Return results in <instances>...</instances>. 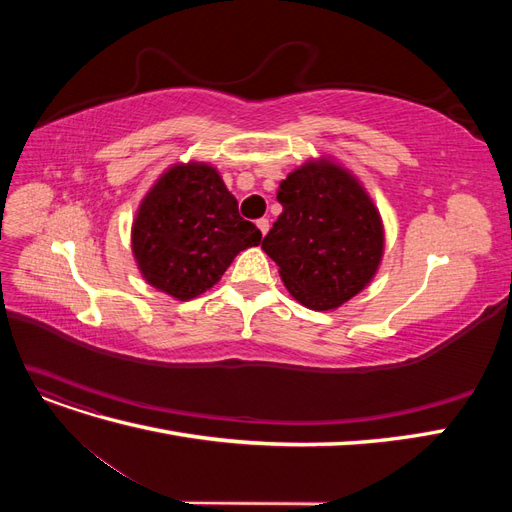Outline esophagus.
I'll list each match as a JSON object with an SVG mask.
<instances>
[{"label": "esophagus", "instance_id": "1", "mask_svg": "<svg viewBox=\"0 0 512 512\" xmlns=\"http://www.w3.org/2000/svg\"><path fill=\"white\" fill-rule=\"evenodd\" d=\"M256 226H258V230L262 232V235H267V232H269V220H267V218H260V220L256 222Z\"/></svg>", "mask_w": 512, "mask_h": 512}]
</instances>
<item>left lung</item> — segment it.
<instances>
[{
  "label": "left lung",
  "instance_id": "obj_1",
  "mask_svg": "<svg viewBox=\"0 0 512 512\" xmlns=\"http://www.w3.org/2000/svg\"><path fill=\"white\" fill-rule=\"evenodd\" d=\"M284 211L262 239L288 292L327 312L376 275L384 254L382 218L352 173L320 158L299 166L277 190Z\"/></svg>",
  "mask_w": 512,
  "mask_h": 512
}]
</instances>
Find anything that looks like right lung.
<instances>
[{
  "mask_svg": "<svg viewBox=\"0 0 512 512\" xmlns=\"http://www.w3.org/2000/svg\"><path fill=\"white\" fill-rule=\"evenodd\" d=\"M260 230L239 215L218 170L205 162L170 166L147 192L132 224L141 275L177 301L220 282L235 256L258 245Z\"/></svg>",
  "mask_w": 512,
  "mask_h": 512,
  "instance_id": "1",
  "label": "right lung"
}]
</instances>
